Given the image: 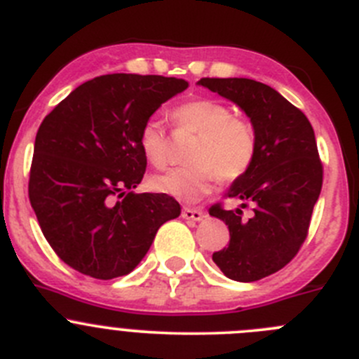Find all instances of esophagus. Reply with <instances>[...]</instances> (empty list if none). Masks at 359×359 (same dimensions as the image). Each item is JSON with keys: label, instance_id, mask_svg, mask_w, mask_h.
I'll return each mask as SVG.
<instances>
[{"label": "esophagus", "instance_id": "esophagus-1", "mask_svg": "<svg viewBox=\"0 0 359 359\" xmlns=\"http://www.w3.org/2000/svg\"><path fill=\"white\" fill-rule=\"evenodd\" d=\"M182 217L187 219V221L198 222V221H203L205 214L200 210V208H187V207H184L182 208Z\"/></svg>", "mask_w": 359, "mask_h": 359}]
</instances>
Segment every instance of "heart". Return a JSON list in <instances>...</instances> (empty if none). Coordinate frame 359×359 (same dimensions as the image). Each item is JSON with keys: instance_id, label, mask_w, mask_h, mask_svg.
<instances>
[{"instance_id": "heart-1", "label": "heart", "mask_w": 359, "mask_h": 359, "mask_svg": "<svg viewBox=\"0 0 359 359\" xmlns=\"http://www.w3.org/2000/svg\"><path fill=\"white\" fill-rule=\"evenodd\" d=\"M179 131L196 135L189 149V165L168 170L151 179L156 193L168 194L184 203L201 200L219 179L235 180L252 165L256 135L245 121L233 117L229 107L215 100H194L173 110ZM138 145L149 163L161 168L168 159L161 121L151 117L142 126Z\"/></svg>"}]
</instances>
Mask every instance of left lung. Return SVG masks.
Returning <instances> with one entry per match:
<instances>
[{
    "label": "left lung",
    "mask_w": 359,
    "mask_h": 359,
    "mask_svg": "<svg viewBox=\"0 0 359 359\" xmlns=\"http://www.w3.org/2000/svg\"><path fill=\"white\" fill-rule=\"evenodd\" d=\"M198 86L240 107L256 135L252 165L226 193L242 201L240 207L208 210L229 229V245L212 254L214 263L228 279L254 283L286 266L307 238L323 186L314 130L302 110L266 83L201 79ZM249 204L253 214L245 219L241 208Z\"/></svg>",
    "instance_id": "left-lung-1"
}]
</instances>
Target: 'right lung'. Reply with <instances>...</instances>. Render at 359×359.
<instances>
[{
	"label": "right lung",
	"mask_w": 359,
	"mask_h": 359,
	"mask_svg": "<svg viewBox=\"0 0 359 359\" xmlns=\"http://www.w3.org/2000/svg\"><path fill=\"white\" fill-rule=\"evenodd\" d=\"M187 86L175 76H96L40 124L29 201L47 242L73 270L102 280L128 276L159 226L180 215L175 198L133 189L147 166L142 126Z\"/></svg>",
	"instance_id": "add662e5"
}]
</instances>
